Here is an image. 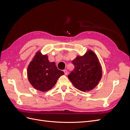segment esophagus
Instances as JSON below:
<instances>
[{"mask_svg": "<svg viewBox=\"0 0 130 130\" xmlns=\"http://www.w3.org/2000/svg\"><path fill=\"white\" fill-rule=\"evenodd\" d=\"M63 72H64L65 75H67V74H68V71H67V70L66 69L63 70Z\"/></svg>", "mask_w": 130, "mask_h": 130, "instance_id": "1", "label": "esophagus"}]
</instances>
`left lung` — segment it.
Returning a JSON list of instances; mask_svg holds the SVG:
<instances>
[{"label": "left lung", "mask_w": 130, "mask_h": 130, "mask_svg": "<svg viewBox=\"0 0 130 130\" xmlns=\"http://www.w3.org/2000/svg\"><path fill=\"white\" fill-rule=\"evenodd\" d=\"M72 63L75 68L68 77L75 87L86 92L96 87L103 76V70L95 53L88 50L84 55L76 56Z\"/></svg>", "instance_id": "obj_1"}]
</instances>
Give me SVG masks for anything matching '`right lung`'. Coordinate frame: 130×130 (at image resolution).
Returning <instances> with one entry per match:
<instances>
[{
  "instance_id": "obj_1",
  "label": "right lung",
  "mask_w": 130,
  "mask_h": 130,
  "mask_svg": "<svg viewBox=\"0 0 130 130\" xmlns=\"http://www.w3.org/2000/svg\"><path fill=\"white\" fill-rule=\"evenodd\" d=\"M27 75L32 87L44 92L52 89L64 73L57 69L55 63L49 61L47 55H43L39 50L30 62Z\"/></svg>"
}]
</instances>
